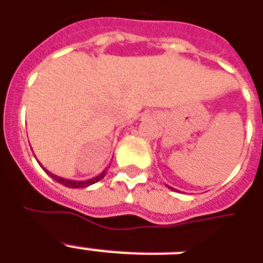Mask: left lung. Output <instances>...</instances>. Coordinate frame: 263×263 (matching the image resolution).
I'll list each match as a JSON object with an SVG mask.
<instances>
[{"instance_id":"1","label":"left lung","mask_w":263,"mask_h":263,"mask_svg":"<svg viewBox=\"0 0 263 263\" xmlns=\"http://www.w3.org/2000/svg\"><path fill=\"white\" fill-rule=\"evenodd\" d=\"M170 188H171V186H170ZM171 189H173V188H171Z\"/></svg>"}]
</instances>
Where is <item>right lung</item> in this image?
Listing matches in <instances>:
<instances>
[{
	"label": "right lung",
	"instance_id": "add662e5",
	"mask_svg": "<svg viewBox=\"0 0 263 263\" xmlns=\"http://www.w3.org/2000/svg\"><path fill=\"white\" fill-rule=\"evenodd\" d=\"M38 161V160H36ZM41 165V164H40ZM42 166V165H41ZM43 168V166H42ZM43 171L47 173V175L51 177V179L55 180L57 182H59V184H62V185L67 186V188H87V186L92 185V184H95V182L100 181V180L103 179L104 176H106L107 173V170H104L103 172L100 173V175L95 176V177H92V179L90 180H82V181H79V180H68V179H63V177H59V176L54 175V173H51L50 171H47L46 168H43Z\"/></svg>",
	"mask_w": 263,
	"mask_h": 263
}]
</instances>
